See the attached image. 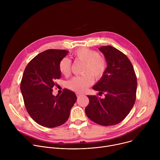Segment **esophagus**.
Here are the masks:
<instances>
[{"instance_id": "34e87169", "label": "esophagus", "mask_w": 160, "mask_h": 160, "mask_svg": "<svg viewBox=\"0 0 160 160\" xmlns=\"http://www.w3.org/2000/svg\"><path fill=\"white\" fill-rule=\"evenodd\" d=\"M77 98H80V97H82V96H83V94H77Z\"/></svg>"}]
</instances>
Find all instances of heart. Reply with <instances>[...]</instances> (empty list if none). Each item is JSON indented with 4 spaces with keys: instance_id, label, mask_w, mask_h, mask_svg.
<instances>
[{
    "instance_id": "1",
    "label": "heart",
    "mask_w": 160,
    "mask_h": 160,
    "mask_svg": "<svg viewBox=\"0 0 160 160\" xmlns=\"http://www.w3.org/2000/svg\"><path fill=\"white\" fill-rule=\"evenodd\" d=\"M77 60L85 62L81 76L73 77L66 83V87L77 93H82L96 80H100L104 75L107 64L104 58L95 51L87 48L77 50L74 54ZM72 61L66 57L62 58L59 64V70L61 74L67 77L71 73ZM94 77L93 78V77Z\"/></svg>"
}]
</instances>
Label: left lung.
<instances>
[{"label": "left lung", "instance_id": "left-lung-1", "mask_svg": "<svg viewBox=\"0 0 160 160\" xmlns=\"http://www.w3.org/2000/svg\"><path fill=\"white\" fill-rule=\"evenodd\" d=\"M104 54L106 71L94 86L99 94L105 93V98L87 96L89 104L85 111L92 122L103 126L119 123L133 108L138 82L133 67L123 52L111 45L99 48Z\"/></svg>", "mask_w": 160, "mask_h": 160}]
</instances>
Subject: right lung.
<instances>
[{
    "mask_svg": "<svg viewBox=\"0 0 160 160\" xmlns=\"http://www.w3.org/2000/svg\"><path fill=\"white\" fill-rule=\"evenodd\" d=\"M68 53L61 49L45 51L30 61L22 75L20 89L26 109L35 122L45 127L64 124L77 99L75 92L66 88L61 95L52 94L55 80L61 76L59 64Z\"/></svg>",
    "mask_w": 160,
    "mask_h": 160,
    "instance_id": "obj_1",
    "label": "right lung"
}]
</instances>
